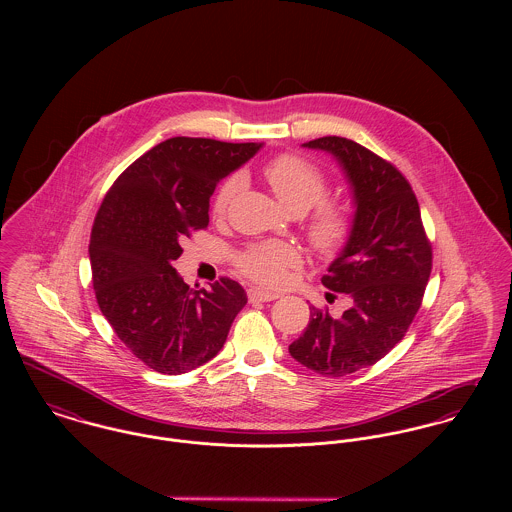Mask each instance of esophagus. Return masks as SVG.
Here are the masks:
<instances>
[{"label":"esophagus","instance_id":"esophagus-1","mask_svg":"<svg viewBox=\"0 0 512 512\" xmlns=\"http://www.w3.org/2000/svg\"><path fill=\"white\" fill-rule=\"evenodd\" d=\"M278 297H280L278 293L264 292V290H260V288H250V290H248V299H250V301H274V299H278Z\"/></svg>","mask_w":512,"mask_h":512}]
</instances>
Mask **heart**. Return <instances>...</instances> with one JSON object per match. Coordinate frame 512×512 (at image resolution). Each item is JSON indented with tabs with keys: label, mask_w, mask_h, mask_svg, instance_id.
<instances>
[{
	"label": "heart",
	"mask_w": 512,
	"mask_h": 512,
	"mask_svg": "<svg viewBox=\"0 0 512 512\" xmlns=\"http://www.w3.org/2000/svg\"><path fill=\"white\" fill-rule=\"evenodd\" d=\"M264 177L278 199L295 213L315 207L305 220V234L317 252L333 256L349 244L355 232V211L341 201H323L329 191V179L315 161L299 153H282L266 163ZM238 187L240 179L236 175L220 185L211 203L215 217L226 215ZM299 264L297 246L286 240L256 242L236 256L238 270L262 286L284 284L288 272Z\"/></svg>",
	"instance_id": "b5f03b06"
}]
</instances>
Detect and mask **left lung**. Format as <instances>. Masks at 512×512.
Here are the masks:
<instances>
[{"mask_svg": "<svg viewBox=\"0 0 512 512\" xmlns=\"http://www.w3.org/2000/svg\"><path fill=\"white\" fill-rule=\"evenodd\" d=\"M303 146L339 159L357 205L355 232L321 278L353 305L339 319L311 305L303 335L290 345L299 365L335 378L378 363L404 339L430 280L432 242L408 179L390 161L339 136Z\"/></svg>", "mask_w": 512, "mask_h": 512, "instance_id": "obj_1", "label": "left lung"}]
</instances>
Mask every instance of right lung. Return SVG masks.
<instances>
[{"label":"right lung","instance_id":"obj_1","mask_svg":"<svg viewBox=\"0 0 512 512\" xmlns=\"http://www.w3.org/2000/svg\"><path fill=\"white\" fill-rule=\"evenodd\" d=\"M258 144L169 138L138 157L108 189L92 224L88 254L102 315L118 339L161 374H181L219 355L248 297L220 278L193 290L173 268L183 238L209 226L220 181Z\"/></svg>","mask_w":512,"mask_h":512}]
</instances>
